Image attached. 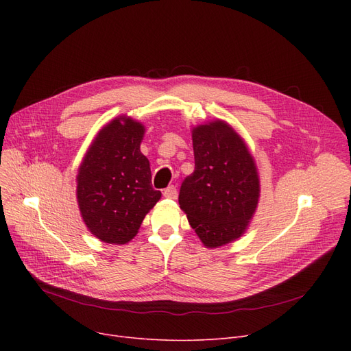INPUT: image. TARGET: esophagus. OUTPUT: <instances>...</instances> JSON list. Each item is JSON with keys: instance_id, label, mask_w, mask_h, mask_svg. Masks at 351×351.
Here are the masks:
<instances>
[{"instance_id": "obj_1", "label": "esophagus", "mask_w": 351, "mask_h": 351, "mask_svg": "<svg viewBox=\"0 0 351 351\" xmlns=\"http://www.w3.org/2000/svg\"><path fill=\"white\" fill-rule=\"evenodd\" d=\"M163 196L166 197V199H176L178 197V191H176V186H169V188H166L165 191H163Z\"/></svg>"}]
</instances>
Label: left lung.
I'll return each mask as SVG.
<instances>
[{
	"label": "left lung",
	"instance_id": "1",
	"mask_svg": "<svg viewBox=\"0 0 351 351\" xmlns=\"http://www.w3.org/2000/svg\"><path fill=\"white\" fill-rule=\"evenodd\" d=\"M195 171L183 180L180 209L206 247L237 241L261 197V179L245 139L222 119L192 128Z\"/></svg>",
	"mask_w": 351,
	"mask_h": 351
}]
</instances>
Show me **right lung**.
Here are the masks:
<instances>
[{"label": "right lung", "instance_id": "obj_1", "mask_svg": "<svg viewBox=\"0 0 351 351\" xmlns=\"http://www.w3.org/2000/svg\"><path fill=\"white\" fill-rule=\"evenodd\" d=\"M142 122L119 115L90 142L78 168L77 200L86 229L101 242L125 245L162 193L152 188L151 165L141 152Z\"/></svg>", "mask_w": 351, "mask_h": 351}]
</instances>
